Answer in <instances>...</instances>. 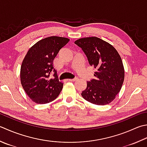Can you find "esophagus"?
I'll list each match as a JSON object with an SVG mask.
<instances>
[{
	"instance_id": "esophagus-1",
	"label": "esophagus",
	"mask_w": 147,
	"mask_h": 147,
	"mask_svg": "<svg viewBox=\"0 0 147 147\" xmlns=\"http://www.w3.org/2000/svg\"><path fill=\"white\" fill-rule=\"evenodd\" d=\"M68 80L70 82H75V81H76V80H78V78H73V79H69Z\"/></svg>"
}]
</instances>
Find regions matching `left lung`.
I'll list each match as a JSON object with an SVG mask.
<instances>
[{
	"label": "left lung",
	"instance_id": "left-lung-1",
	"mask_svg": "<svg viewBox=\"0 0 147 147\" xmlns=\"http://www.w3.org/2000/svg\"><path fill=\"white\" fill-rule=\"evenodd\" d=\"M87 56L89 64L96 69L94 79L87 82L82 96L97 105H106L115 98L124 80V69L116 49L97 37L81 38L74 42Z\"/></svg>",
	"mask_w": 147,
	"mask_h": 147
}]
</instances>
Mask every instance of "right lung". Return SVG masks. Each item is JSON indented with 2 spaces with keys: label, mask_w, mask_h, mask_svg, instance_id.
Here are the masks:
<instances>
[{
  "label": "right lung",
  "mask_w": 147,
  "mask_h": 147,
  "mask_svg": "<svg viewBox=\"0 0 147 147\" xmlns=\"http://www.w3.org/2000/svg\"><path fill=\"white\" fill-rule=\"evenodd\" d=\"M69 41L65 37H48L36 43L28 51L21 66L20 79L26 94L34 102L46 104L59 96L63 83L59 82L53 67V60ZM53 71L54 77L50 79Z\"/></svg>",
  "instance_id": "obj_1"
}]
</instances>
